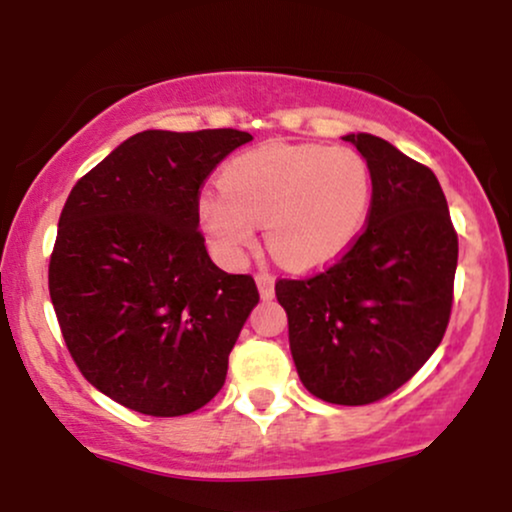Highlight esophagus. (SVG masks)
<instances>
[{"instance_id": "esophagus-1", "label": "esophagus", "mask_w": 512, "mask_h": 512, "mask_svg": "<svg viewBox=\"0 0 512 512\" xmlns=\"http://www.w3.org/2000/svg\"><path fill=\"white\" fill-rule=\"evenodd\" d=\"M255 281H257V289H260L262 298H272L274 296V276L272 274L257 272Z\"/></svg>"}]
</instances>
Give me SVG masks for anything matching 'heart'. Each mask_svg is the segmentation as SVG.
Wrapping results in <instances>:
<instances>
[{
  "instance_id": "heart-1",
  "label": "heart",
  "mask_w": 512,
  "mask_h": 512,
  "mask_svg": "<svg viewBox=\"0 0 512 512\" xmlns=\"http://www.w3.org/2000/svg\"><path fill=\"white\" fill-rule=\"evenodd\" d=\"M221 187L199 202L219 250L240 255L257 240V223H267L269 250L296 269L342 257L370 202L368 166L349 146H262L233 158Z\"/></svg>"
}]
</instances>
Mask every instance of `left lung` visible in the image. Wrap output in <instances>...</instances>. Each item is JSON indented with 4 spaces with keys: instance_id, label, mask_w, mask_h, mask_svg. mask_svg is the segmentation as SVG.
I'll return each instance as SVG.
<instances>
[{
    "instance_id": "obj_1",
    "label": "left lung",
    "mask_w": 512,
    "mask_h": 512,
    "mask_svg": "<svg viewBox=\"0 0 512 512\" xmlns=\"http://www.w3.org/2000/svg\"><path fill=\"white\" fill-rule=\"evenodd\" d=\"M373 182L366 226L320 272L276 279L301 383L361 407L402 387L448 330L457 231L433 170L373 134H346Z\"/></svg>"
}]
</instances>
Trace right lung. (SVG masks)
<instances>
[{"label": "right lung", "mask_w": 512, "mask_h": 512, "mask_svg": "<svg viewBox=\"0 0 512 512\" xmlns=\"http://www.w3.org/2000/svg\"><path fill=\"white\" fill-rule=\"evenodd\" d=\"M240 129H146L122 142L64 202L48 284L81 375L149 416L202 409L260 301L250 274H226L204 248L199 195L250 142Z\"/></svg>", "instance_id": "1"}]
</instances>
